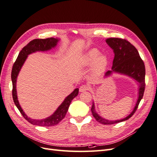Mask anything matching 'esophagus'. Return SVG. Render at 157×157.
Instances as JSON below:
<instances>
[{"instance_id":"obj_1","label":"esophagus","mask_w":157,"mask_h":157,"mask_svg":"<svg viewBox=\"0 0 157 157\" xmlns=\"http://www.w3.org/2000/svg\"><path fill=\"white\" fill-rule=\"evenodd\" d=\"M88 88H89V87H88V86H87V85H82V86H81L80 87L79 92H82L87 91V90H88Z\"/></svg>"}]
</instances>
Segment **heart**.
Instances as JSON below:
<instances>
[{"label": "heart", "instance_id": "heart-1", "mask_svg": "<svg viewBox=\"0 0 157 157\" xmlns=\"http://www.w3.org/2000/svg\"><path fill=\"white\" fill-rule=\"evenodd\" d=\"M84 67L92 65V71L95 74H101L105 70L108 60L107 57L101 55V52L96 48H92L84 54L82 60Z\"/></svg>", "mask_w": 157, "mask_h": 157}]
</instances>
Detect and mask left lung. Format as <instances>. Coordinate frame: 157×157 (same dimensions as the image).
Masks as SVG:
<instances>
[{"mask_svg": "<svg viewBox=\"0 0 157 157\" xmlns=\"http://www.w3.org/2000/svg\"><path fill=\"white\" fill-rule=\"evenodd\" d=\"M107 44L113 49L114 57L112 70L105 73L104 78H107L113 73L128 76L137 81L139 85L138 98L133 111L126 117L121 120L110 121L99 116L96 111L94 102L92 103L91 111L96 120L103 124H113L125 121L134 115L139 103L144 96L145 91V68L143 60L140 58L138 51L130 42L118 38H109L106 40Z\"/></svg>", "mask_w": 157, "mask_h": 157, "instance_id": "8db88e82", "label": "left lung"}]
</instances>
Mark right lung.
I'll use <instances>...</instances> for the list:
<instances>
[{
  "label": "right lung",
  "mask_w": 157,
  "mask_h": 157,
  "mask_svg": "<svg viewBox=\"0 0 157 157\" xmlns=\"http://www.w3.org/2000/svg\"><path fill=\"white\" fill-rule=\"evenodd\" d=\"M59 40L60 39H58V38H56V39H55V38H48V39H34L31 40L29 43H28L25 47H23V49L20 51L15 63L13 65L11 78L13 86L12 97L13 102L23 117L33 125L39 126H52L58 124L61 120L64 118L66 113L68 111L71 101L76 96H77L78 94V88H75L72 93L70 94L68 96L65 98L63 101L61 103V105L52 115L41 120L33 119V118L28 117L25 112L23 111L21 105H20V103H19L16 90L17 78L22 66L24 64L26 59L27 58L28 55L35 53L36 52L50 50L52 48H55Z\"/></svg>",
  "instance_id": "obj_1"
}]
</instances>
